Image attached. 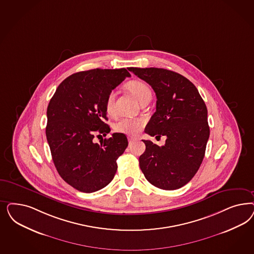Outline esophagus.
Listing matches in <instances>:
<instances>
[{"mask_svg":"<svg viewBox=\"0 0 254 254\" xmlns=\"http://www.w3.org/2000/svg\"><path fill=\"white\" fill-rule=\"evenodd\" d=\"M128 140H129V143L131 144L132 142H134V141L136 140V138H134V137H131V136H129V137H128Z\"/></svg>","mask_w":254,"mask_h":254,"instance_id":"obj_1","label":"esophagus"}]
</instances>
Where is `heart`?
<instances>
[{
	"label": "heart",
	"mask_w": 254,
	"mask_h": 254,
	"mask_svg": "<svg viewBox=\"0 0 254 254\" xmlns=\"http://www.w3.org/2000/svg\"><path fill=\"white\" fill-rule=\"evenodd\" d=\"M126 87L139 103L147 97H151V90L145 82L132 80L129 82ZM114 92L110 91L106 100V110L108 114H111L114 110ZM143 125L144 120L139 118H123L115 124L114 128L119 132L135 135L139 132Z\"/></svg>",
	"instance_id": "b5f03b06"
}]
</instances>
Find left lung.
Returning <instances> with one entry per match:
<instances>
[{"instance_id": "8db88e82", "label": "left lung", "mask_w": 254, "mask_h": 254, "mask_svg": "<svg viewBox=\"0 0 254 254\" xmlns=\"http://www.w3.org/2000/svg\"><path fill=\"white\" fill-rule=\"evenodd\" d=\"M128 70L149 84L157 97L145 132L166 136L162 147L142 140L146 150L139 157L140 168L157 188H181L194 177L205 157L209 137L205 102L196 87L176 72L154 67Z\"/></svg>"}]
</instances>
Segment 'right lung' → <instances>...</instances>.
Returning <instances> with one entry per match:
<instances>
[{"instance_id": "1", "label": "right lung", "mask_w": 254, "mask_h": 254, "mask_svg": "<svg viewBox=\"0 0 254 254\" xmlns=\"http://www.w3.org/2000/svg\"><path fill=\"white\" fill-rule=\"evenodd\" d=\"M131 76L125 69H92L68 76L50 99L46 128L53 163L62 179L83 192L108 185L117 172V159L128 147L124 133L106 136L107 94ZM102 136V135H101Z\"/></svg>"}]
</instances>
